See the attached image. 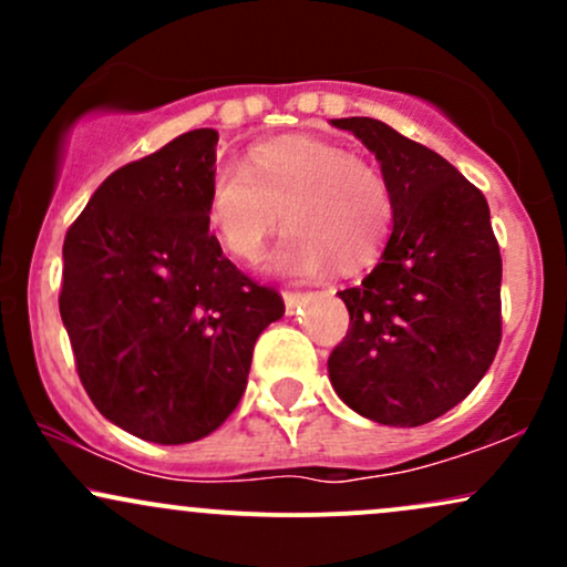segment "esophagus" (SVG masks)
<instances>
[{
  "instance_id": "esophagus-1",
  "label": "esophagus",
  "mask_w": 567,
  "mask_h": 567,
  "mask_svg": "<svg viewBox=\"0 0 567 567\" xmlns=\"http://www.w3.org/2000/svg\"><path fill=\"white\" fill-rule=\"evenodd\" d=\"M282 298H285V306H288V315H292V311L298 309V306L303 303V292H292V290H285L282 292Z\"/></svg>"
}]
</instances>
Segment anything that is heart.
Instances as JSON below:
<instances>
[{
	"label": "heart",
	"mask_w": 567,
	"mask_h": 567,
	"mask_svg": "<svg viewBox=\"0 0 567 567\" xmlns=\"http://www.w3.org/2000/svg\"><path fill=\"white\" fill-rule=\"evenodd\" d=\"M290 224L271 269L317 277L333 261L362 269L381 256L394 229V194L379 165L341 143L277 138L250 148L247 165L224 162L207 192V218L237 261L261 258L269 237Z\"/></svg>",
	"instance_id": "obj_1"
}]
</instances>
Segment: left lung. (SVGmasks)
I'll list each match as a JSON object with an SVG mask.
<instances>
[{
    "label": "left lung",
    "mask_w": 567,
    "mask_h": 567,
    "mask_svg": "<svg viewBox=\"0 0 567 567\" xmlns=\"http://www.w3.org/2000/svg\"><path fill=\"white\" fill-rule=\"evenodd\" d=\"M360 138L394 194L379 264L341 290L347 338L330 383L354 413L421 426L458 405L501 343V252L487 199L437 152L370 116L333 120Z\"/></svg>",
    "instance_id": "1"
}]
</instances>
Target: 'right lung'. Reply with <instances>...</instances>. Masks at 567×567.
<instances>
[{"mask_svg": "<svg viewBox=\"0 0 567 567\" xmlns=\"http://www.w3.org/2000/svg\"><path fill=\"white\" fill-rule=\"evenodd\" d=\"M218 133L178 135L95 188L63 239L61 320L112 424L146 442L207 437L239 405L258 336L285 315L207 218Z\"/></svg>", "mask_w": 567, "mask_h": 567, "instance_id": "right-lung-1", "label": "right lung"}]
</instances>
